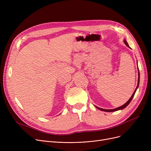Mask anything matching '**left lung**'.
I'll return each mask as SVG.
<instances>
[{"label": "left lung", "instance_id": "8db88e82", "mask_svg": "<svg viewBox=\"0 0 151 151\" xmlns=\"http://www.w3.org/2000/svg\"><path fill=\"white\" fill-rule=\"evenodd\" d=\"M124 43H125V44L126 45V46H127L129 47V44L127 43V41L125 40H124ZM138 85H137V88H136L135 90H134V91L133 93L132 94V97L130 98V99H129V100L127 101V102L125 103V104L124 105H122V106H120V107H118V108H115V109H105L100 108H99V107H97V106H96V107L97 109H100V110H101V111H105V112H113V111H118V110H121V109H124L125 107L129 105V104H130V101H132V99L133 98V97H134V93H135V92H136V91H137V89H138V86H139V69H138Z\"/></svg>", "mask_w": 151, "mask_h": 151}]
</instances>
